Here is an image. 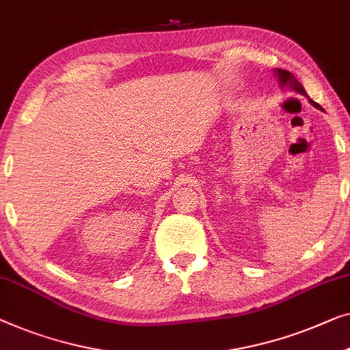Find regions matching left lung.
Segmentation results:
<instances>
[{
  "label": "left lung",
  "mask_w": 350,
  "mask_h": 350,
  "mask_svg": "<svg viewBox=\"0 0 350 350\" xmlns=\"http://www.w3.org/2000/svg\"><path fill=\"white\" fill-rule=\"evenodd\" d=\"M276 75H278V79H280V83H281V87H287V88H291V90H293V91H297V93H300V94H303V96H306L308 98V94H306V91H305V88H303V85L298 82V80L293 77V74L292 72H288V70H284V69H276V72H275ZM310 103L314 105V107H317V109H321V105H319L317 103H314L312 99H310ZM322 110V109H321Z\"/></svg>",
  "instance_id": "1"
}]
</instances>
